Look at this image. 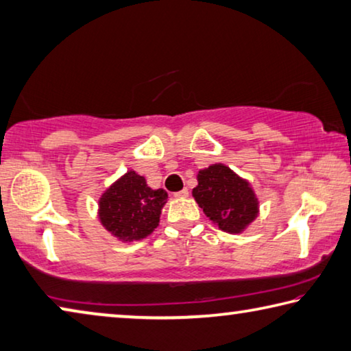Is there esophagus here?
Returning a JSON list of instances; mask_svg holds the SVG:
<instances>
[{
    "label": "esophagus",
    "instance_id": "1",
    "mask_svg": "<svg viewBox=\"0 0 351 351\" xmlns=\"http://www.w3.org/2000/svg\"><path fill=\"white\" fill-rule=\"evenodd\" d=\"M174 196H176L177 199H185V197H188V189L183 188V189H180V191L174 193Z\"/></svg>",
    "mask_w": 351,
    "mask_h": 351
}]
</instances>
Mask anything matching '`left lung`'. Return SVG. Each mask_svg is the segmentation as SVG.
Wrapping results in <instances>:
<instances>
[{"label":"left lung","instance_id":"8db88e82","mask_svg":"<svg viewBox=\"0 0 351 351\" xmlns=\"http://www.w3.org/2000/svg\"><path fill=\"white\" fill-rule=\"evenodd\" d=\"M193 197L205 216L230 234L243 233L260 216V200L252 183L223 163L197 172Z\"/></svg>","mask_w":351,"mask_h":351}]
</instances>
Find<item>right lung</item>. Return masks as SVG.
I'll use <instances>...</instances> for the list:
<instances>
[{"mask_svg":"<svg viewBox=\"0 0 351 351\" xmlns=\"http://www.w3.org/2000/svg\"><path fill=\"white\" fill-rule=\"evenodd\" d=\"M168 193L152 189L136 171L129 169L114 180L97 200V219L113 238L130 244L158 227Z\"/></svg>","mask_w":351,"mask_h":351,"instance_id":"add662e5","label":"right lung"}]
</instances>
